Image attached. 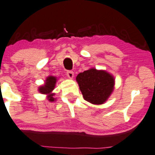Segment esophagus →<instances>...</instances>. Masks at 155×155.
Wrapping results in <instances>:
<instances>
[{"label":"esophagus","instance_id":"34e87169","mask_svg":"<svg viewBox=\"0 0 155 155\" xmlns=\"http://www.w3.org/2000/svg\"><path fill=\"white\" fill-rule=\"evenodd\" d=\"M66 75L68 76V78H70V79H72L74 78V72L72 71H68L66 72Z\"/></svg>","mask_w":155,"mask_h":155}]
</instances>
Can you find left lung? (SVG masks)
<instances>
[{"label": "left lung", "mask_w": 155, "mask_h": 155, "mask_svg": "<svg viewBox=\"0 0 155 155\" xmlns=\"http://www.w3.org/2000/svg\"><path fill=\"white\" fill-rule=\"evenodd\" d=\"M76 81L85 101L91 104L106 102L114 89V78L105 70L91 68L78 74Z\"/></svg>", "instance_id": "left-lung-1"}]
</instances>
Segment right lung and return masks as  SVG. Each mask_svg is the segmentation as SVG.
<instances>
[{"label":"right lung","instance_id":"right-lung-1","mask_svg":"<svg viewBox=\"0 0 155 155\" xmlns=\"http://www.w3.org/2000/svg\"><path fill=\"white\" fill-rule=\"evenodd\" d=\"M58 78L54 76H48L45 81V84L38 87V91L41 94H47V100L49 102H55L56 98L54 97L55 93L52 91L55 88Z\"/></svg>","mask_w":155,"mask_h":155}]
</instances>
